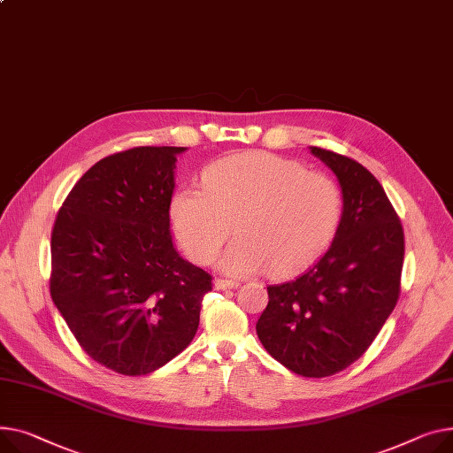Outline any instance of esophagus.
<instances>
[{
  "instance_id": "obj_1",
  "label": "esophagus",
  "mask_w": 453,
  "mask_h": 453,
  "mask_svg": "<svg viewBox=\"0 0 453 453\" xmlns=\"http://www.w3.org/2000/svg\"><path fill=\"white\" fill-rule=\"evenodd\" d=\"M213 286H215V289H234V288H238V282H236V280L217 279V280L213 282Z\"/></svg>"
}]
</instances>
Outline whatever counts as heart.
Wrapping results in <instances>:
<instances>
[{
	"mask_svg": "<svg viewBox=\"0 0 453 453\" xmlns=\"http://www.w3.org/2000/svg\"><path fill=\"white\" fill-rule=\"evenodd\" d=\"M203 189L178 188L169 219L180 246L198 264L217 257L234 224L238 233L219 265L246 277L308 264L334 238L342 195L335 180L289 158L250 153L222 158L202 174Z\"/></svg>",
	"mask_w": 453,
	"mask_h": 453,
	"instance_id": "1",
	"label": "heart"
}]
</instances>
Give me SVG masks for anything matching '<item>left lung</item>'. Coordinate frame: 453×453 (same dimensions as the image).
Wrapping results in <instances>:
<instances>
[{
    "label": "left lung",
    "instance_id": "obj_1",
    "mask_svg": "<svg viewBox=\"0 0 453 453\" xmlns=\"http://www.w3.org/2000/svg\"><path fill=\"white\" fill-rule=\"evenodd\" d=\"M341 186L342 215L327 251L295 280L267 288L257 322L267 353L303 377H329L363 355L399 298L403 226L379 180L358 162L310 147Z\"/></svg>",
    "mask_w": 453,
    "mask_h": 453
}]
</instances>
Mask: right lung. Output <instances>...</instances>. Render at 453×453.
<instances>
[{"label":"right lung","mask_w":453,"mask_h":453,"mask_svg":"<svg viewBox=\"0 0 453 453\" xmlns=\"http://www.w3.org/2000/svg\"><path fill=\"white\" fill-rule=\"evenodd\" d=\"M188 147H134L90 167L50 236V295L90 358L147 375L193 341L211 277L173 246L169 202Z\"/></svg>","instance_id":"right-lung-1"}]
</instances>
